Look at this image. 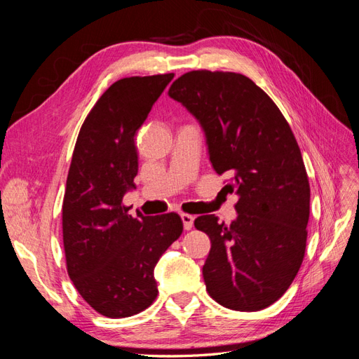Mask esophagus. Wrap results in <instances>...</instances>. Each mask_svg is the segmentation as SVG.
<instances>
[{
  "mask_svg": "<svg viewBox=\"0 0 359 359\" xmlns=\"http://www.w3.org/2000/svg\"><path fill=\"white\" fill-rule=\"evenodd\" d=\"M181 220H182V226L186 231H190L193 227V222H194V217L190 214H181Z\"/></svg>",
  "mask_w": 359,
  "mask_h": 359,
  "instance_id": "esophagus-1",
  "label": "esophagus"
}]
</instances>
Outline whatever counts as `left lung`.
Returning <instances> with one entry per match:
<instances>
[{
  "mask_svg": "<svg viewBox=\"0 0 359 359\" xmlns=\"http://www.w3.org/2000/svg\"><path fill=\"white\" fill-rule=\"evenodd\" d=\"M169 97L198 119L214 170L231 180L236 219L201 215L211 240L202 268L210 297L236 311L274 304L298 274L307 243L310 184L297 139L268 94L247 76L194 70Z\"/></svg>",
  "mask_w": 359,
  "mask_h": 359,
  "instance_id": "1",
  "label": "left lung"
}]
</instances>
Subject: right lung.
Listing matches in <instances>:
<instances>
[{
	"label": "right lung",
	"mask_w": 359,
	"mask_h": 359,
	"mask_svg": "<svg viewBox=\"0 0 359 359\" xmlns=\"http://www.w3.org/2000/svg\"><path fill=\"white\" fill-rule=\"evenodd\" d=\"M173 73L112 83L83 121L62 202L67 273L103 316L128 318L157 297L154 268L182 233L175 212L132 217L123 205L135 187V136Z\"/></svg>",
	"instance_id": "add662e5"
}]
</instances>
